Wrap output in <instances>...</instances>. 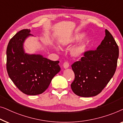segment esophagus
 <instances>
[{
    "instance_id": "obj_1",
    "label": "esophagus",
    "mask_w": 123,
    "mask_h": 123,
    "mask_svg": "<svg viewBox=\"0 0 123 123\" xmlns=\"http://www.w3.org/2000/svg\"><path fill=\"white\" fill-rule=\"evenodd\" d=\"M63 68H65V69L68 68V67H69V63H68V62H64L63 64Z\"/></svg>"
}]
</instances>
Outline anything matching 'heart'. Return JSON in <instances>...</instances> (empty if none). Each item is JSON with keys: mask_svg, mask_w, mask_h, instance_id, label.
Returning <instances> with one entry per match:
<instances>
[{"mask_svg": "<svg viewBox=\"0 0 123 123\" xmlns=\"http://www.w3.org/2000/svg\"><path fill=\"white\" fill-rule=\"evenodd\" d=\"M84 34L82 33H77L74 34L71 37L64 39L61 42V45L63 47L69 46L74 43L80 40L83 37ZM89 42V37H86L84 38L81 39L77 43L72 47L70 49V55L72 57L75 58L80 57L84 55L87 49V45Z\"/></svg>", "mask_w": 123, "mask_h": 123, "instance_id": "heart-1", "label": "heart"}]
</instances>
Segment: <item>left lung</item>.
Masks as SVG:
<instances>
[{"label": "left lung", "instance_id": "obj_1", "mask_svg": "<svg viewBox=\"0 0 123 123\" xmlns=\"http://www.w3.org/2000/svg\"><path fill=\"white\" fill-rule=\"evenodd\" d=\"M119 57V47L111 33L105 29V36L95 51H89L71 67L75 80L72 90L81 97H92L104 89L115 74Z\"/></svg>", "mask_w": 123, "mask_h": 123}]
</instances>
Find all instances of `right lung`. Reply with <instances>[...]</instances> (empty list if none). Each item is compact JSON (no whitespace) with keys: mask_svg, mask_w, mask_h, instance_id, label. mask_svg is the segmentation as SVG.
I'll list each match as a JSON object with an SVG mask.
<instances>
[{"mask_svg":"<svg viewBox=\"0 0 123 123\" xmlns=\"http://www.w3.org/2000/svg\"><path fill=\"white\" fill-rule=\"evenodd\" d=\"M30 32V29H23L10 40L6 49V69L19 90L28 95H37L46 90L61 68L58 61H51L40 54L25 52V41L33 36Z\"/></svg>","mask_w":123,"mask_h":123,"instance_id":"add662e5","label":"right lung"}]
</instances>
